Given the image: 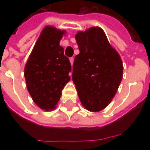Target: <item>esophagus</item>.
Masks as SVG:
<instances>
[{"label": "esophagus", "instance_id": "1", "mask_svg": "<svg viewBox=\"0 0 150 150\" xmlns=\"http://www.w3.org/2000/svg\"><path fill=\"white\" fill-rule=\"evenodd\" d=\"M70 62H71V66L73 65V63H74V58H70Z\"/></svg>", "mask_w": 150, "mask_h": 150}]
</instances>
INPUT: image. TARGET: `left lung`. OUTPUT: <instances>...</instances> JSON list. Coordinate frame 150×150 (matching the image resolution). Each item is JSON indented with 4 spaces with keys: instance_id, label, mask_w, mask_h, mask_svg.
<instances>
[{
    "instance_id": "left-lung-1",
    "label": "left lung",
    "mask_w": 150,
    "mask_h": 150,
    "mask_svg": "<svg viewBox=\"0 0 150 150\" xmlns=\"http://www.w3.org/2000/svg\"><path fill=\"white\" fill-rule=\"evenodd\" d=\"M79 54L75 57L72 80L83 106L100 112L115 96L122 80L123 62L100 27L75 35Z\"/></svg>"
}]
</instances>
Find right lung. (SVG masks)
Segmentation results:
<instances>
[{"mask_svg": "<svg viewBox=\"0 0 150 150\" xmlns=\"http://www.w3.org/2000/svg\"><path fill=\"white\" fill-rule=\"evenodd\" d=\"M65 30L47 25L32 50L24 70L29 93L38 106L45 111L55 108L62 90L70 81L71 65L59 45Z\"/></svg>", "mask_w": 150, "mask_h": 150, "instance_id": "add662e5", "label": "right lung"}]
</instances>
